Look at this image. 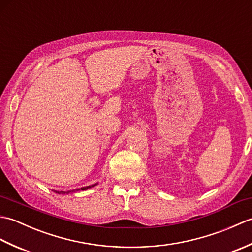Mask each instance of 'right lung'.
I'll list each match as a JSON object with an SVG mask.
<instances>
[{
	"label": "right lung",
	"mask_w": 252,
	"mask_h": 252,
	"mask_svg": "<svg viewBox=\"0 0 252 252\" xmlns=\"http://www.w3.org/2000/svg\"><path fill=\"white\" fill-rule=\"evenodd\" d=\"M96 184H93V185H90V186H85V187H81V189H73V190H69V191H55L57 192V194H69V192H76L78 190H87L89 189H91V187L95 186Z\"/></svg>",
	"instance_id": "obj_1"
}]
</instances>
